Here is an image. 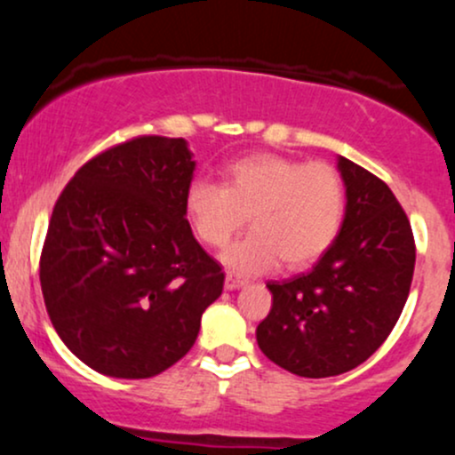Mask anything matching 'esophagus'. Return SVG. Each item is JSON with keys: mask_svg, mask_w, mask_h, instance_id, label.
<instances>
[{"mask_svg": "<svg viewBox=\"0 0 455 455\" xmlns=\"http://www.w3.org/2000/svg\"><path fill=\"white\" fill-rule=\"evenodd\" d=\"M242 286H245V280L237 278L235 274H227V278H224V289L235 291V289H242Z\"/></svg>", "mask_w": 455, "mask_h": 455, "instance_id": "34e87169", "label": "esophagus"}]
</instances>
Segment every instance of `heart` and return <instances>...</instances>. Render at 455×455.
<instances>
[{
    "instance_id": "obj_1",
    "label": "heart",
    "mask_w": 455,
    "mask_h": 455,
    "mask_svg": "<svg viewBox=\"0 0 455 455\" xmlns=\"http://www.w3.org/2000/svg\"><path fill=\"white\" fill-rule=\"evenodd\" d=\"M186 218L207 245H224L250 213L252 231L222 252L235 274L301 269L327 252L340 231L344 186L325 162L257 154L233 162L227 184L196 177L186 188Z\"/></svg>"
}]
</instances>
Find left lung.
<instances>
[{
	"mask_svg": "<svg viewBox=\"0 0 455 455\" xmlns=\"http://www.w3.org/2000/svg\"><path fill=\"white\" fill-rule=\"evenodd\" d=\"M347 205L340 233L307 274L267 282L257 327L265 357L297 377H338L387 340L415 269L409 218L385 181L338 156Z\"/></svg>",
	"mask_w": 455,
	"mask_h": 455,
	"instance_id": "left-lung-1",
	"label": "left lung"
}]
</instances>
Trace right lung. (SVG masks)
Here are the masks:
<instances>
[{"label": "right lung", "instance_id": "obj_1", "mask_svg": "<svg viewBox=\"0 0 455 455\" xmlns=\"http://www.w3.org/2000/svg\"><path fill=\"white\" fill-rule=\"evenodd\" d=\"M186 139L140 137L83 164L57 198L40 286L61 342L96 372L149 379L195 344L224 271L192 235Z\"/></svg>", "mask_w": 455, "mask_h": 455}]
</instances>
